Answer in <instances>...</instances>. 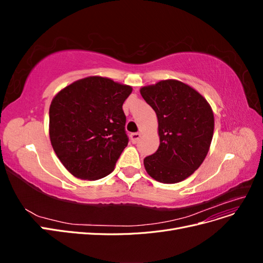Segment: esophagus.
Here are the masks:
<instances>
[{"label": "esophagus", "instance_id": "esophagus-1", "mask_svg": "<svg viewBox=\"0 0 263 263\" xmlns=\"http://www.w3.org/2000/svg\"><path fill=\"white\" fill-rule=\"evenodd\" d=\"M141 137V134L140 133H133L130 134V140L133 144H136V142L139 140V138Z\"/></svg>", "mask_w": 263, "mask_h": 263}]
</instances>
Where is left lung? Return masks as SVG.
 <instances>
[{"label":"left lung","instance_id":"8db88e82","mask_svg":"<svg viewBox=\"0 0 263 263\" xmlns=\"http://www.w3.org/2000/svg\"><path fill=\"white\" fill-rule=\"evenodd\" d=\"M141 97L158 118L160 145L144 159L149 176L173 184L189 178L208 155L214 134L210 103L192 86L178 80H161L142 86Z\"/></svg>","mask_w":263,"mask_h":263}]
</instances>
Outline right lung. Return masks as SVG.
Instances as JSON below:
<instances>
[{
	"mask_svg": "<svg viewBox=\"0 0 263 263\" xmlns=\"http://www.w3.org/2000/svg\"><path fill=\"white\" fill-rule=\"evenodd\" d=\"M130 85L93 76L60 90L49 107V137L65 168L82 180L104 178L128 144L125 100Z\"/></svg>",
	"mask_w": 263,
	"mask_h": 263,
	"instance_id": "right-lung-1",
	"label": "right lung"
}]
</instances>
